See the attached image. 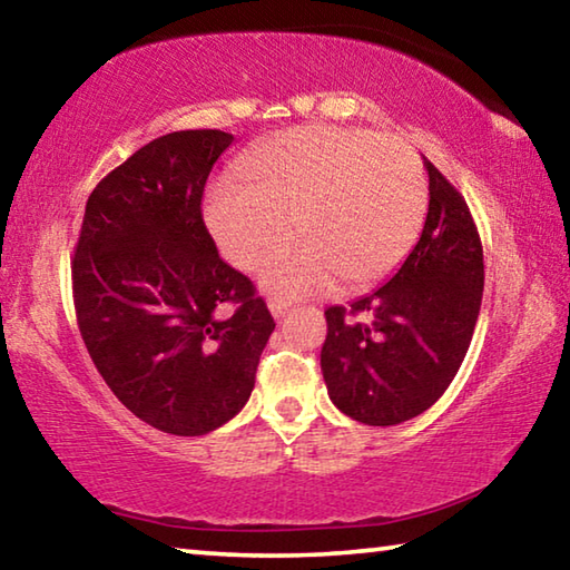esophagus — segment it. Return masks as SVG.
<instances>
[{
	"label": "esophagus",
	"mask_w": 570,
	"mask_h": 570,
	"mask_svg": "<svg viewBox=\"0 0 570 570\" xmlns=\"http://www.w3.org/2000/svg\"><path fill=\"white\" fill-rule=\"evenodd\" d=\"M268 308H272V314L276 316H284L286 314V308H288V302H284V298H276V296H272L268 298Z\"/></svg>",
	"instance_id": "34e87169"
}]
</instances>
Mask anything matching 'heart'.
I'll list each match as a JSON object with an SVG mask.
<instances>
[{
    "mask_svg": "<svg viewBox=\"0 0 570 570\" xmlns=\"http://www.w3.org/2000/svg\"><path fill=\"white\" fill-rule=\"evenodd\" d=\"M216 180L206 224L230 264L254 268L294 228L306 236L268 256L262 282L282 298L382 282L420 236L428 186L417 153L400 135L302 125L274 135Z\"/></svg>",
    "mask_w": 570,
    "mask_h": 570,
    "instance_id": "obj_1",
    "label": "heart"
}]
</instances>
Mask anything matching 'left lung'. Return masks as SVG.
<instances>
[{"label":"left lung","instance_id":"1","mask_svg":"<svg viewBox=\"0 0 570 570\" xmlns=\"http://www.w3.org/2000/svg\"><path fill=\"white\" fill-rule=\"evenodd\" d=\"M430 208L417 246L377 292L330 306L322 374L352 420L390 428L432 407L455 380L485 284L482 244L460 190L424 158Z\"/></svg>","mask_w":570,"mask_h":570}]
</instances>
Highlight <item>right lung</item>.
I'll return each instance as SVG.
<instances>
[{"label": "right lung", "mask_w": 570, "mask_h": 570, "mask_svg": "<svg viewBox=\"0 0 570 570\" xmlns=\"http://www.w3.org/2000/svg\"><path fill=\"white\" fill-rule=\"evenodd\" d=\"M230 140L180 130L135 150L90 193L72 256L77 326L95 366L135 417L168 435L198 438L236 417L276 326L200 214Z\"/></svg>", "instance_id": "right-lung-1"}]
</instances>
